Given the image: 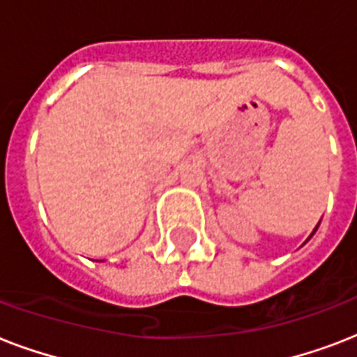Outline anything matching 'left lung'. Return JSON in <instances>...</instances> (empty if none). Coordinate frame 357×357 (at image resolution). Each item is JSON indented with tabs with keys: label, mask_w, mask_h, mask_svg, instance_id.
Segmentation results:
<instances>
[{
	"label": "left lung",
	"mask_w": 357,
	"mask_h": 357,
	"mask_svg": "<svg viewBox=\"0 0 357 357\" xmlns=\"http://www.w3.org/2000/svg\"><path fill=\"white\" fill-rule=\"evenodd\" d=\"M319 224H321V222H319ZM319 224H317V226H315V229H313V231H311V235H310V237H307V241H310V238H311V237H313V235H315L317 228H319ZM307 241H305V243H307ZM305 243H304V244H305Z\"/></svg>",
	"instance_id": "1"
}]
</instances>
